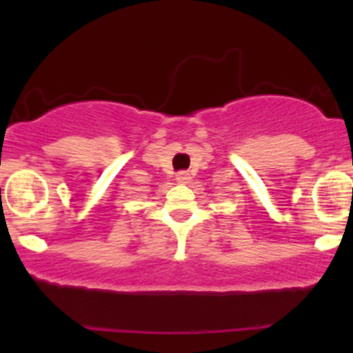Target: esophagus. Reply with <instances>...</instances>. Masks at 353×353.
Listing matches in <instances>:
<instances>
[{
  "instance_id": "esophagus-1",
  "label": "esophagus",
  "mask_w": 353,
  "mask_h": 353,
  "mask_svg": "<svg viewBox=\"0 0 353 353\" xmlns=\"http://www.w3.org/2000/svg\"><path fill=\"white\" fill-rule=\"evenodd\" d=\"M176 181L181 182V184H188V182L190 181V177H189L188 172L182 171V172H179V174H177V176H176Z\"/></svg>"
}]
</instances>
